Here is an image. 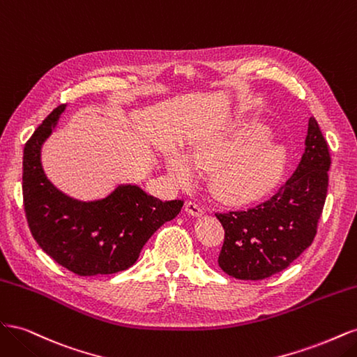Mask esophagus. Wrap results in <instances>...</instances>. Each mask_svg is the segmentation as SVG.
<instances>
[{
	"mask_svg": "<svg viewBox=\"0 0 357 357\" xmlns=\"http://www.w3.org/2000/svg\"><path fill=\"white\" fill-rule=\"evenodd\" d=\"M185 210L190 214V215H195V218H199V215H202L205 211L204 208L201 207V205L197 202V201H188L186 205H185Z\"/></svg>",
	"mask_w": 357,
	"mask_h": 357,
	"instance_id": "1",
	"label": "esophagus"
}]
</instances>
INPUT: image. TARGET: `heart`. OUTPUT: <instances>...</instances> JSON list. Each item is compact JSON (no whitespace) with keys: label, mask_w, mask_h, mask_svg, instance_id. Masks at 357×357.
I'll return each mask as SVG.
<instances>
[{"label":"heart","mask_w":357,"mask_h":357,"mask_svg":"<svg viewBox=\"0 0 357 357\" xmlns=\"http://www.w3.org/2000/svg\"><path fill=\"white\" fill-rule=\"evenodd\" d=\"M271 131L262 123H252L231 134L204 138L185 155L167 153L165 165L178 185L188 186L197 178V168L212 169L213 189L228 198H247L264 189L282 172L284 149L269 142Z\"/></svg>","instance_id":"heart-1"}]
</instances>
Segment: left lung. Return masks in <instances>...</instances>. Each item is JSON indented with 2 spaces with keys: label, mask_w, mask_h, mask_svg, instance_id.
<instances>
[{
  "label": "left lung",
  "mask_w": 357,
  "mask_h": 357,
  "mask_svg": "<svg viewBox=\"0 0 357 357\" xmlns=\"http://www.w3.org/2000/svg\"><path fill=\"white\" fill-rule=\"evenodd\" d=\"M329 147L314 117L294 174L271 197L215 213L225 229L219 266L238 280H264L286 269L311 245L328 193Z\"/></svg>",
  "instance_id": "obj_1"
}]
</instances>
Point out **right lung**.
<instances>
[{
    "instance_id": "add662e5",
    "label": "right lung",
    "mask_w": 357,
    "mask_h": 357,
    "mask_svg": "<svg viewBox=\"0 0 357 357\" xmlns=\"http://www.w3.org/2000/svg\"><path fill=\"white\" fill-rule=\"evenodd\" d=\"M67 105H59L36 129L24 150V202L32 236L53 261L82 275L114 274L132 266L162 225L176 218L181 199L147 195L132 183L117 185L101 199L80 201L59 190L45 174L41 147Z\"/></svg>"
}]
</instances>
